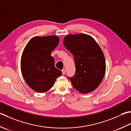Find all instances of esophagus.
<instances>
[{"label": "esophagus", "instance_id": "esophagus-1", "mask_svg": "<svg viewBox=\"0 0 131 131\" xmlns=\"http://www.w3.org/2000/svg\"><path fill=\"white\" fill-rule=\"evenodd\" d=\"M65 72H66V71H65V69H62V73L63 75H65Z\"/></svg>", "mask_w": 131, "mask_h": 131}]
</instances>
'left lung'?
I'll list each match as a JSON object with an SVG mask.
<instances>
[{"instance_id": "left-lung-1", "label": "left lung", "mask_w": 131, "mask_h": 131, "mask_svg": "<svg viewBox=\"0 0 131 131\" xmlns=\"http://www.w3.org/2000/svg\"><path fill=\"white\" fill-rule=\"evenodd\" d=\"M63 45L74 56L75 73L70 79L73 88L86 94L98 88L106 71L103 52L94 38L85 34L69 35Z\"/></svg>"}]
</instances>
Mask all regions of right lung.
<instances>
[{"label":"right lung","instance_id":"obj_1","mask_svg":"<svg viewBox=\"0 0 131 131\" xmlns=\"http://www.w3.org/2000/svg\"><path fill=\"white\" fill-rule=\"evenodd\" d=\"M59 38L55 36L35 37L25 47L21 59V72L27 84L38 93L52 88L61 71L54 66L51 53L57 47Z\"/></svg>","mask_w":131,"mask_h":131}]
</instances>
